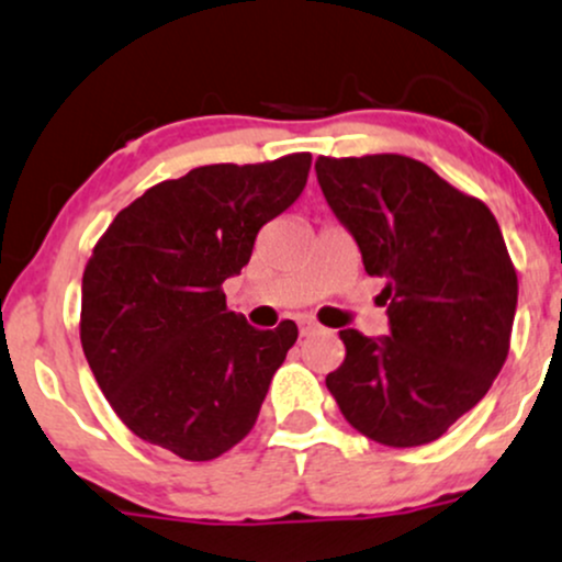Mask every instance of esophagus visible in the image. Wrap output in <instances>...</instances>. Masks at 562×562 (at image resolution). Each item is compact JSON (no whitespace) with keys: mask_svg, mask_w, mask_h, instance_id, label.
I'll return each instance as SVG.
<instances>
[{"mask_svg":"<svg viewBox=\"0 0 562 562\" xmlns=\"http://www.w3.org/2000/svg\"><path fill=\"white\" fill-rule=\"evenodd\" d=\"M299 330L301 336H314V333L319 330V325L314 323V319H299Z\"/></svg>","mask_w":562,"mask_h":562,"instance_id":"1","label":"esophagus"}]
</instances>
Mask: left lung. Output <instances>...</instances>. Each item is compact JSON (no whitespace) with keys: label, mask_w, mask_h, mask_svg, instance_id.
Returning <instances> with one entry per match:
<instances>
[{"label":"left lung","mask_w":562,"mask_h":562,"mask_svg":"<svg viewBox=\"0 0 562 562\" xmlns=\"http://www.w3.org/2000/svg\"><path fill=\"white\" fill-rule=\"evenodd\" d=\"M362 267L386 282L390 336L341 330L325 384L344 418L381 446L413 448L472 411L509 351L517 274L488 207L403 154L314 162Z\"/></svg>","instance_id":"1"}]
</instances>
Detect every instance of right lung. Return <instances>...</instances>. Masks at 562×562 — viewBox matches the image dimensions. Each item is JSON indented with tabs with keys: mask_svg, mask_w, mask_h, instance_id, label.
I'll list each match as a JSON object with an SVG mask.
<instances>
[{
	"mask_svg": "<svg viewBox=\"0 0 562 562\" xmlns=\"http://www.w3.org/2000/svg\"><path fill=\"white\" fill-rule=\"evenodd\" d=\"M310 168L312 154L194 168L116 213L95 245L79 338L140 440L211 461L252 429L299 328H252L221 285L250 261L261 226L299 200Z\"/></svg>",
	"mask_w": 562,
	"mask_h": 562,
	"instance_id": "1",
	"label": "right lung"
}]
</instances>
